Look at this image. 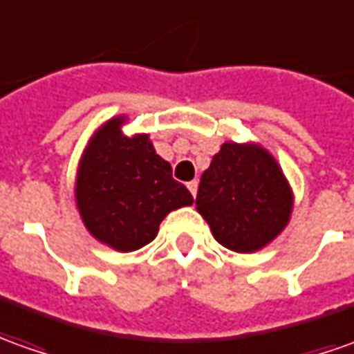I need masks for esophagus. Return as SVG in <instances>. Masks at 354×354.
I'll return each mask as SVG.
<instances>
[{
  "label": "esophagus",
  "instance_id": "obj_1",
  "mask_svg": "<svg viewBox=\"0 0 354 354\" xmlns=\"http://www.w3.org/2000/svg\"><path fill=\"white\" fill-rule=\"evenodd\" d=\"M187 187H189V191H191L192 196H196V191H198V181L194 179V181L187 183Z\"/></svg>",
  "mask_w": 354,
  "mask_h": 354
}]
</instances>
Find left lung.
Segmentation results:
<instances>
[{
    "label": "left lung",
    "instance_id": "1",
    "mask_svg": "<svg viewBox=\"0 0 354 354\" xmlns=\"http://www.w3.org/2000/svg\"><path fill=\"white\" fill-rule=\"evenodd\" d=\"M291 208L289 185L264 148L225 142L202 173L196 209L229 250L268 245L283 231Z\"/></svg>",
    "mask_w": 354,
    "mask_h": 354
}]
</instances>
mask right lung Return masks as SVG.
I'll list each match as a JSON object with an SVG mask.
<instances>
[{"label":"right lung","mask_w":354,"mask_h":354,"mask_svg":"<svg viewBox=\"0 0 354 354\" xmlns=\"http://www.w3.org/2000/svg\"><path fill=\"white\" fill-rule=\"evenodd\" d=\"M77 204L94 237L121 252L152 243L171 209L191 206L192 194L146 135L129 138L121 119L98 131L82 156Z\"/></svg>","instance_id":"obj_1"}]
</instances>
